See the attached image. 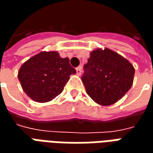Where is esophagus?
Returning a JSON list of instances; mask_svg holds the SVG:
<instances>
[{"mask_svg": "<svg viewBox=\"0 0 153 153\" xmlns=\"http://www.w3.org/2000/svg\"><path fill=\"white\" fill-rule=\"evenodd\" d=\"M76 74H77V75H81V74H82V67L80 66V67H78L76 69Z\"/></svg>", "mask_w": 153, "mask_h": 153, "instance_id": "obj_1", "label": "esophagus"}]
</instances>
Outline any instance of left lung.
Here are the masks:
<instances>
[{
	"label": "left lung",
	"instance_id": "1",
	"mask_svg": "<svg viewBox=\"0 0 153 153\" xmlns=\"http://www.w3.org/2000/svg\"><path fill=\"white\" fill-rule=\"evenodd\" d=\"M82 81L88 96L101 106H111L125 96L134 82L133 65L105 47L94 49L84 65Z\"/></svg>",
	"mask_w": 153,
	"mask_h": 153
}]
</instances>
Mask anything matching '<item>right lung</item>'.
I'll return each mask as SVG.
<instances>
[{"instance_id":"add662e5","label":"right lung","mask_w":153,"mask_h":153,"mask_svg":"<svg viewBox=\"0 0 153 153\" xmlns=\"http://www.w3.org/2000/svg\"><path fill=\"white\" fill-rule=\"evenodd\" d=\"M75 74L69 58H61L56 51H41L22 65L18 79L28 97L42 103L62 93L70 75Z\"/></svg>"}]
</instances>
